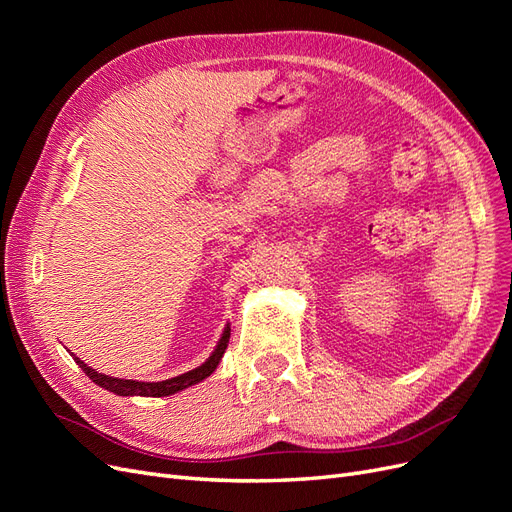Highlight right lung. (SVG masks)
<instances>
[{
	"mask_svg": "<svg viewBox=\"0 0 512 512\" xmlns=\"http://www.w3.org/2000/svg\"><path fill=\"white\" fill-rule=\"evenodd\" d=\"M228 339H230V327L224 329L218 346H215V350L211 352V356L203 365L188 371V374H181V376L168 378V380H162V382H138V380H123V378L104 376V374H98L96 369L87 367L79 359V356H74V354L72 356H74V361L79 363V367L85 371V374L91 380H94L98 386H102V389L111 391L115 395H123V397H134V395H141V397H168V395H175L177 391L188 389V386L198 384V382H203L205 378H209L213 371H215V367H218L220 361H222V356H224L226 346H228Z\"/></svg>",
	"mask_w": 512,
	"mask_h": 512,
	"instance_id": "right-lung-1",
	"label": "right lung"
}]
</instances>
